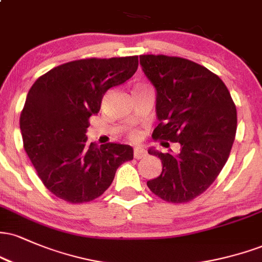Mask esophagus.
Instances as JSON below:
<instances>
[{"label": "esophagus", "mask_w": 262, "mask_h": 262, "mask_svg": "<svg viewBox=\"0 0 262 262\" xmlns=\"http://www.w3.org/2000/svg\"><path fill=\"white\" fill-rule=\"evenodd\" d=\"M144 156H146L145 150H144L143 148H140V146H137V148L134 149V159L139 160V159H143Z\"/></svg>", "instance_id": "34e87169"}]
</instances>
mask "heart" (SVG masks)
<instances>
[{"mask_svg":"<svg viewBox=\"0 0 262 262\" xmlns=\"http://www.w3.org/2000/svg\"><path fill=\"white\" fill-rule=\"evenodd\" d=\"M138 137V135H134V138H137Z\"/></svg>","mask_w":262,"mask_h":262,"instance_id":"heart-1","label":"heart"}]
</instances>
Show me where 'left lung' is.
I'll return each instance as SVG.
<instances>
[{"mask_svg":"<svg viewBox=\"0 0 262 262\" xmlns=\"http://www.w3.org/2000/svg\"><path fill=\"white\" fill-rule=\"evenodd\" d=\"M140 65L156 90L160 123L152 135L180 144L176 154L148 150L160 158L162 171L146 185L167 202H189L214 182L229 158L236 133V107L223 81L197 62L140 55Z\"/></svg>","mask_w":262,"mask_h":262,"instance_id":"obj_1","label":"left lung"}]
</instances>
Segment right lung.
<instances>
[{
    "mask_svg": "<svg viewBox=\"0 0 262 262\" xmlns=\"http://www.w3.org/2000/svg\"><path fill=\"white\" fill-rule=\"evenodd\" d=\"M138 69V56L81 59L52 69L33 83L20 113L23 146L44 186L70 203L100 197L133 148L87 141L89 119L108 90Z\"/></svg>",
    "mask_w": 262,
    "mask_h": 262,
    "instance_id": "obj_1",
    "label": "right lung"
}]
</instances>
